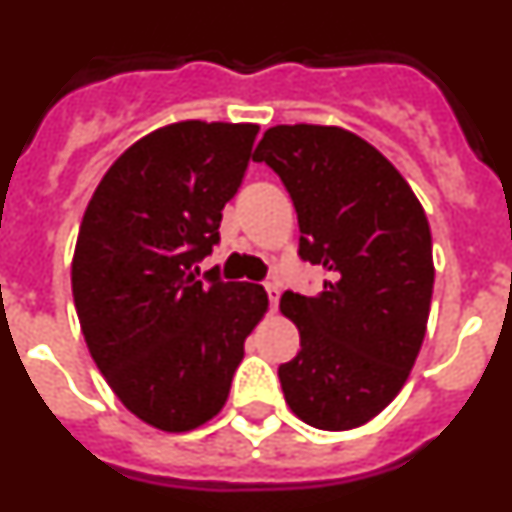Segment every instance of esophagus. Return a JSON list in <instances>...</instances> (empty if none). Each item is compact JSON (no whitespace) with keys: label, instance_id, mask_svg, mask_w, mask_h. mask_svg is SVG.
<instances>
[{"label":"esophagus","instance_id":"esophagus-1","mask_svg":"<svg viewBox=\"0 0 512 512\" xmlns=\"http://www.w3.org/2000/svg\"><path fill=\"white\" fill-rule=\"evenodd\" d=\"M264 287H266V295H269L271 310H277V305H279V284L277 282H266Z\"/></svg>","mask_w":512,"mask_h":512}]
</instances>
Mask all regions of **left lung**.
Wrapping results in <instances>:
<instances>
[{
    "instance_id": "obj_1",
    "label": "left lung",
    "mask_w": 512,
    "mask_h": 512,
    "mask_svg": "<svg viewBox=\"0 0 512 512\" xmlns=\"http://www.w3.org/2000/svg\"><path fill=\"white\" fill-rule=\"evenodd\" d=\"M253 161L295 202L300 259L328 271L320 295L279 302L300 330V351L279 366L284 400L320 431L359 428L395 400L423 346L436 274L428 217L400 171L343 128L277 125Z\"/></svg>"
}]
</instances>
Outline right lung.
Here are the masks:
<instances>
[{
    "label": "right lung",
    "instance_id": "add662e5",
    "mask_svg": "<svg viewBox=\"0 0 512 512\" xmlns=\"http://www.w3.org/2000/svg\"><path fill=\"white\" fill-rule=\"evenodd\" d=\"M259 125L184 120L140 138L102 176L76 238L71 289L94 364L158 431L223 410L269 297L200 261L220 241Z\"/></svg>",
    "mask_w": 512,
    "mask_h": 512
}]
</instances>
